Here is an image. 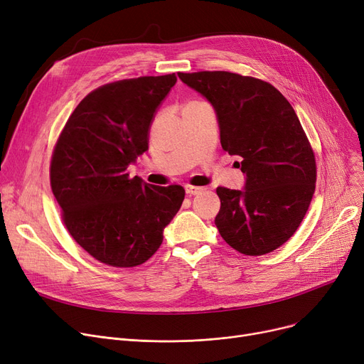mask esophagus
<instances>
[{"mask_svg":"<svg viewBox=\"0 0 364 364\" xmlns=\"http://www.w3.org/2000/svg\"><path fill=\"white\" fill-rule=\"evenodd\" d=\"M186 192L188 195H199L200 192H203V187H198V186H192V184H186Z\"/></svg>","mask_w":364,"mask_h":364,"instance_id":"obj_1","label":"esophagus"}]
</instances>
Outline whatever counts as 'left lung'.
<instances>
[{"label": "left lung", "instance_id": "8db88e82", "mask_svg": "<svg viewBox=\"0 0 364 364\" xmlns=\"http://www.w3.org/2000/svg\"><path fill=\"white\" fill-rule=\"evenodd\" d=\"M178 78L211 103L223 149L242 158L243 188H217L221 237L245 255L277 250L296 232L316 188L314 153L294 107L251 76L217 70Z\"/></svg>", "mask_w": 364, "mask_h": 364}]
</instances>
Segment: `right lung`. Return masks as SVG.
<instances>
[{
	"label": "right lung",
	"mask_w": 364,
	"mask_h": 364,
	"mask_svg": "<svg viewBox=\"0 0 364 364\" xmlns=\"http://www.w3.org/2000/svg\"><path fill=\"white\" fill-rule=\"evenodd\" d=\"M176 82V73L141 76L91 91L55 144L50 180L65 225L107 265L146 262L184 200L181 186L149 184L127 172L149 150L150 125Z\"/></svg>",
	"instance_id": "add662e5"
}]
</instances>
